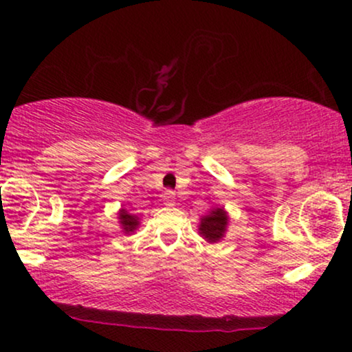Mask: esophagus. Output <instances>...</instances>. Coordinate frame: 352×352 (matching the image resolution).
<instances>
[{"mask_svg": "<svg viewBox=\"0 0 352 352\" xmlns=\"http://www.w3.org/2000/svg\"><path fill=\"white\" fill-rule=\"evenodd\" d=\"M162 201L164 205H173L175 204V193H173L172 190H165L162 193Z\"/></svg>", "mask_w": 352, "mask_h": 352, "instance_id": "34e87169", "label": "esophagus"}]
</instances>
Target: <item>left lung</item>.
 Here are the masks:
<instances>
[{
	"instance_id": "left-lung-1",
	"label": "left lung",
	"mask_w": 352,
	"mask_h": 352,
	"mask_svg": "<svg viewBox=\"0 0 352 352\" xmlns=\"http://www.w3.org/2000/svg\"><path fill=\"white\" fill-rule=\"evenodd\" d=\"M228 225V213L223 208H213L200 220L199 232L210 243H217L223 238Z\"/></svg>"
}]
</instances>
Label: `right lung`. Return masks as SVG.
I'll list each match as a JSON object with an SVG mask.
<instances>
[{
	"mask_svg": "<svg viewBox=\"0 0 352 352\" xmlns=\"http://www.w3.org/2000/svg\"><path fill=\"white\" fill-rule=\"evenodd\" d=\"M119 221H120V227L124 230V233H127V235L129 233L135 232V228L139 227V217L131 215V213L124 208L119 212Z\"/></svg>",
	"mask_w": 352,
	"mask_h": 352,
	"instance_id": "right-lung-1",
	"label": "right lung"
}]
</instances>
